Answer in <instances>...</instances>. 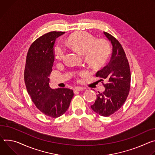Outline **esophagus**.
<instances>
[{"label":"esophagus","instance_id":"34e87169","mask_svg":"<svg viewBox=\"0 0 155 155\" xmlns=\"http://www.w3.org/2000/svg\"><path fill=\"white\" fill-rule=\"evenodd\" d=\"M84 90V87H76L74 89V92H78V91H83Z\"/></svg>","mask_w":155,"mask_h":155}]
</instances>
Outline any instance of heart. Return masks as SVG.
Returning a JSON list of instances; mask_svg holds the SVG:
<instances>
[{
    "label": "heart",
    "mask_w": 155,
    "mask_h": 155,
    "mask_svg": "<svg viewBox=\"0 0 155 155\" xmlns=\"http://www.w3.org/2000/svg\"><path fill=\"white\" fill-rule=\"evenodd\" d=\"M67 44L79 53L84 54V58L90 64L97 66L104 64L108 59L111 47L109 42L105 39L95 40L91 34L85 31H78L66 39ZM55 58L61 60L65 54L64 48L58 44L54 47ZM85 74V71L81 73Z\"/></svg>",
    "instance_id": "heart-1"
}]
</instances>
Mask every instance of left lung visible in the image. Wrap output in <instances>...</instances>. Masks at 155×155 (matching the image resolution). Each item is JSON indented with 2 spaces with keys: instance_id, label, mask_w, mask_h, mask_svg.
I'll return each instance as SVG.
<instances>
[{
  "instance_id": "obj_1",
  "label": "left lung",
  "mask_w": 155,
  "mask_h": 155,
  "mask_svg": "<svg viewBox=\"0 0 155 155\" xmlns=\"http://www.w3.org/2000/svg\"><path fill=\"white\" fill-rule=\"evenodd\" d=\"M111 41L113 52L108 63L97 71L96 77L101 81H106L103 85L104 92L97 95V100L91 108L97 114L108 117L121 108L126 101L130 91V71L125 51L119 42L110 34L104 32Z\"/></svg>"
}]
</instances>
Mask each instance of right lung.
Wrapping results in <instances>:
<instances>
[{
    "label": "right lung",
    "mask_w": 155,
    "mask_h": 155,
    "mask_svg": "<svg viewBox=\"0 0 155 155\" xmlns=\"http://www.w3.org/2000/svg\"><path fill=\"white\" fill-rule=\"evenodd\" d=\"M64 32L51 31L38 38L31 45L26 56L24 79L28 94L34 104L43 114L55 118L63 114L73 97V90L52 89L48 76L54 61L55 39Z\"/></svg>",
    "instance_id": "1"
}]
</instances>
